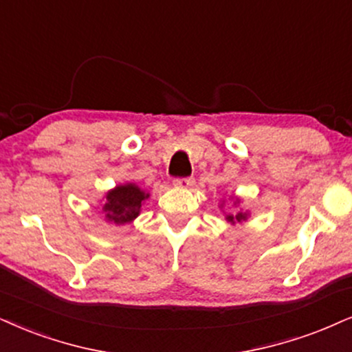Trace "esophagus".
Segmentation results:
<instances>
[{
  "label": "esophagus",
  "instance_id": "esophagus-1",
  "mask_svg": "<svg viewBox=\"0 0 352 352\" xmlns=\"http://www.w3.org/2000/svg\"><path fill=\"white\" fill-rule=\"evenodd\" d=\"M194 184V177H176L175 186H179V188H189V186Z\"/></svg>",
  "mask_w": 352,
  "mask_h": 352
}]
</instances>
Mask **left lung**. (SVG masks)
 <instances>
[{"label":"left lung","instance_id":"obj_1","mask_svg":"<svg viewBox=\"0 0 352 352\" xmlns=\"http://www.w3.org/2000/svg\"><path fill=\"white\" fill-rule=\"evenodd\" d=\"M246 219V214H243V212H238L236 215H233V214H230V215H227V220L228 222H241V220H245Z\"/></svg>","mask_w":352,"mask_h":352}]
</instances>
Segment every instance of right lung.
<instances>
[{
    "instance_id": "add662e5",
    "label": "right lung",
    "mask_w": 352,
    "mask_h": 352,
    "mask_svg": "<svg viewBox=\"0 0 352 352\" xmlns=\"http://www.w3.org/2000/svg\"><path fill=\"white\" fill-rule=\"evenodd\" d=\"M146 197H148V194L143 192L135 184L117 186L114 190L107 194V201L104 204L102 212L106 214V219L114 223L132 222L140 214L142 202Z\"/></svg>"
}]
</instances>
